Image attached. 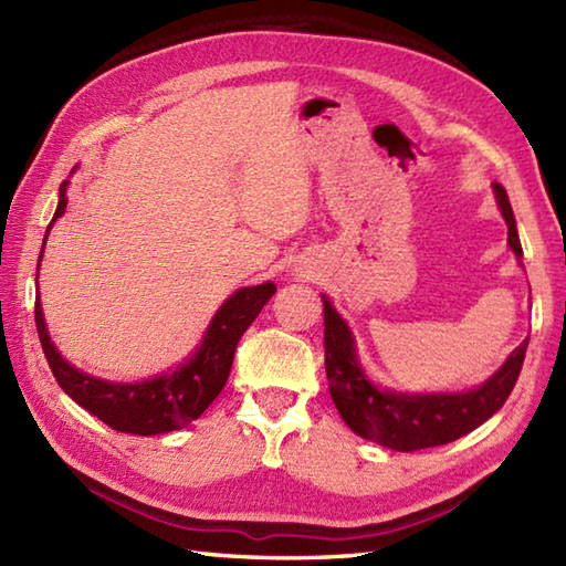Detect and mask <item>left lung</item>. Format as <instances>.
Instances as JSON below:
<instances>
[{
	"label": "left lung",
	"mask_w": 566,
	"mask_h": 566,
	"mask_svg": "<svg viewBox=\"0 0 566 566\" xmlns=\"http://www.w3.org/2000/svg\"><path fill=\"white\" fill-rule=\"evenodd\" d=\"M494 195L503 221L509 226V248L513 250L518 264H523V248L506 189L494 182ZM321 298L323 326H326L323 345H326L331 396L347 428L357 432L359 438L399 452L448 444L486 423L506 403L515 381H518L527 338L515 347L494 375L474 389L448 394H408L379 387L359 365L357 343L350 326L333 308L328 296Z\"/></svg>",
	"instance_id": "left-lung-1"
}]
</instances>
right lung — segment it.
I'll return each instance as SVG.
<instances>
[{
    "label": "right lung",
    "instance_id": "add662e5",
    "mask_svg": "<svg viewBox=\"0 0 566 566\" xmlns=\"http://www.w3.org/2000/svg\"><path fill=\"white\" fill-rule=\"evenodd\" d=\"M67 179L60 185L57 209L53 221L48 223L43 238V248L53 223L65 213L67 207ZM43 248L39 255V268L43 260ZM39 280V274H35ZM276 286L272 282H262L255 286H243L233 292L216 311L209 328L203 331L201 343L182 365L167 369L153 379H143L134 384L124 381H106L92 377L87 371L70 365L67 359L57 353L55 343L48 333L41 296L35 302V328L43 345V355L51 365L55 381L60 384L72 401L80 403L84 411L97 416L102 423L118 432H134V436H160V432H172L189 426L197 420L216 396L226 387L228 375H231L233 355L238 340L250 328V323L258 318L262 306L270 302Z\"/></svg>",
    "mask_w": 566,
    "mask_h": 566
}]
</instances>
